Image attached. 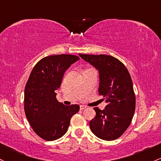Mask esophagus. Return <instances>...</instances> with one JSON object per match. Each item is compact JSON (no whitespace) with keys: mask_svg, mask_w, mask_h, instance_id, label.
Here are the masks:
<instances>
[{"mask_svg":"<svg viewBox=\"0 0 161 161\" xmlns=\"http://www.w3.org/2000/svg\"><path fill=\"white\" fill-rule=\"evenodd\" d=\"M85 108H86V106H85V105H80V110H83Z\"/></svg>","mask_w":161,"mask_h":161,"instance_id":"esophagus-1","label":"esophagus"}]
</instances>
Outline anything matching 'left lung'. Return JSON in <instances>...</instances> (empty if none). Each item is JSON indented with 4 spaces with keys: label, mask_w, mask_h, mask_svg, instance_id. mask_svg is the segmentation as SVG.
<instances>
[{
    "label": "left lung",
    "mask_w": 161,
    "mask_h": 161,
    "mask_svg": "<svg viewBox=\"0 0 161 161\" xmlns=\"http://www.w3.org/2000/svg\"><path fill=\"white\" fill-rule=\"evenodd\" d=\"M79 56L98 71V94L108 104L104 110L94 108L96 115L90 121V129L102 140H115L127 130L135 114V95L129 72L121 61L112 56Z\"/></svg>",
    "instance_id": "obj_1"
}]
</instances>
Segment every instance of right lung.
I'll return each mask as SVG.
<instances>
[{"label": "right lung", "mask_w": 161, "mask_h": 161, "mask_svg": "<svg viewBox=\"0 0 161 161\" xmlns=\"http://www.w3.org/2000/svg\"><path fill=\"white\" fill-rule=\"evenodd\" d=\"M79 58L74 55H53L35 65L24 91L26 117L35 133L46 141L60 138L68 130L79 105H64L56 99L65 72Z\"/></svg>", "instance_id": "add662e5"}]
</instances>
